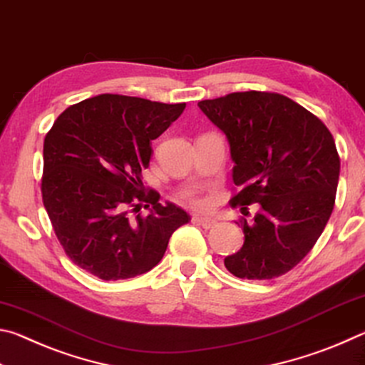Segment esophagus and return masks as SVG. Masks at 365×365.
<instances>
[{
	"label": "esophagus",
	"mask_w": 365,
	"mask_h": 365,
	"mask_svg": "<svg viewBox=\"0 0 365 365\" xmlns=\"http://www.w3.org/2000/svg\"><path fill=\"white\" fill-rule=\"evenodd\" d=\"M193 220L205 228H212L215 224H217V220L214 217H209V215H193Z\"/></svg>",
	"instance_id": "34e87169"
}]
</instances>
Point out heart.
<instances>
[{
	"label": "heart",
	"instance_id": "b5f03b06",
	"mask_svg": "<svg viewBox=\"0 0 365 365\" xmlns=\"http://www.w3.org/2000/svg\"><path fill=\"white\" fill-rule=\"evenodd\" d=\"M185 200H187L190 205H193V206H196V207H201V206H205L206 205V201L202 200L201 196H197V195H188L187 197H185Z\"/></svg>",
	"mask_w": 365,
	"mask_h": 365
}]
</instances>
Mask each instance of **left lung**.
I'll return each mask as SVG.
<instances>
[{"label": "left lung", "mask_w": 365, "mask_h": 365, "mask_svg": "<svg viewBox=\"0 0 365 365\" xmlns=\"http://www.w3.org/2000/svg\"><path fill=\"white\" fill-rule=\"evenodd\" d=\"M227 135L233 183L242 190L233 207L261 206L252 222H237L243 248L225 257L238 279H277L306 257L329 222L339 177V156L329 128L289 98L238 91L197 103Z\"/></svg>", "instance_id": "obj_1"}]
</instances>
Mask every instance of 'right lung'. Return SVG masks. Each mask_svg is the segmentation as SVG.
I'll use <instances>...</instances> for the list:
<instances>
[{
    "instance_id": "add662e5",
    "label": "right lung",
    "mask_w": 365,
    "mask_h": 365,
    "mask_svg": "<svg viewBox=\"0 0 365 365\" xmlns=\"http://www.w3.org/2000/svg\"><path fill=\"white\" fill-rule=\"evenodd\" d=\"M185 103L98 95L67 108L43 145V205L66 255L101 280L132 279L163 259L190 215L146 190L151 140L168 130ZM150 208L148 216L139 211Z\"/></svg>"
}]
</instances>
